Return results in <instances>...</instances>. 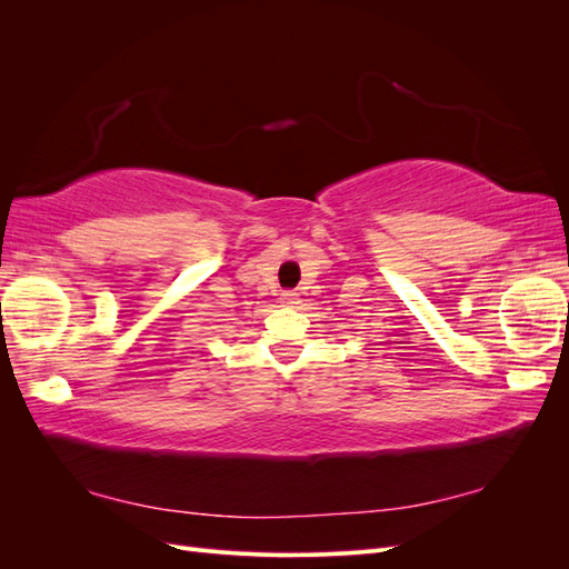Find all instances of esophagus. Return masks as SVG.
<instances>
[{
  "label": "esophagus",
  "mask_w": 569,
  "mask_h": 569,
  "mask_svg": "<svg viewBox=\"0 0 569 569\" xmlns=\"http://www.w3.org/2000/svg\"><path fill=\"white\" fill-rule=\"evenodd\" d=\"M280 303L282 306H295V303H299V295H297V291H282Z\"/></svg>",
  "instance_id": "1"
}]
</instances>
